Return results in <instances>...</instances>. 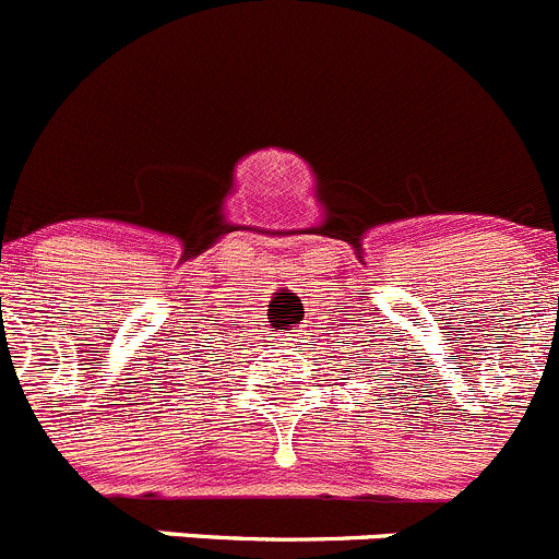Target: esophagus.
Returning <instances> with one entry per match:
<instances>
[{
  "mask_svg": "<svg viewBox=\"0 0 559 559\" xmlns=\"http://www.w3.org/2000/svg\"><path fill=\"white\" fill-rule=\"evenodd\" d=\"M297 342H304V336H300V333H281V344H295L297 347Z\"/></svg>",
  "mask_w": 559,
  "mask_h": 559,
  "instance_id": "esophagus-1",
  "label": "esophagus"
}]
</instances>
